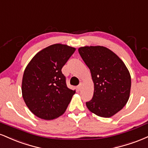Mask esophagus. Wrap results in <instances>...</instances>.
<instances>
[{
  "label": "esophagus",
  "mask_w": 148,
  "mask_h": 148,
  "mask_svg": "<svg viewBox=\"0 0 148 148\" xmlns=\"http://www.w3.org/2000/svg\"><path fill=\"white\" fill-rule=\"evenodd\" d=\"M81 88H82V83H80V84H79L77 86V89H78V90H80Z\"/></svg>",
  "instance_id": "34e87169"
}]
</instances>
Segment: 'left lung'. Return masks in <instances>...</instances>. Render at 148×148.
Returning a JSON list of instances; mask_svg holds the SVG:
<instances>
[{
    "mask_svg": "<svg viewBox=\"0 0 148 148\" xmlns=\"http://www.w3.org/2000/svg\"><path fill=\"white\" fill-rule=\"evenodd\" d=\"M79 55L90 69L94 83L93 96L86 105L90 112L110 118L125 107L130 98L131 76L125 64L104 46H84Z\"/></svg>",
    "mask_w": 148,
    "mask_h": 148,
    "instance_id": "obj_1",
    "label": "left lung"
}]
</instances>
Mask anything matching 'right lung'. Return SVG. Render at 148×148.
I'll return each instance as SVG.
<instances>
[{
    "mask_svg": "<svg viewBox=\"0 0 148 148\" xmlns=\"http://www.w3.org/2000/svg\"><path fill=\"white\" fill-rule=\"evenodd\" d=\"M75 48L56 43L36 53L26 66L22 95L32 114L44 120L57 119L66 110L75 90L69 88L62 69Z\"/></svg>",
    "mask_w": 148,
    "mask_h": 148,
    "instance_id": "add662e5",
    "label": "right lung"
}]
</instances>
